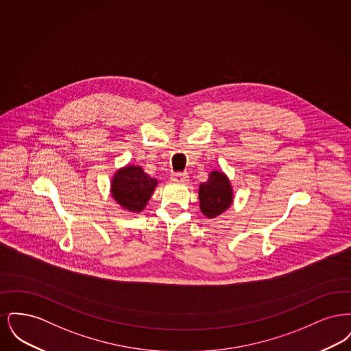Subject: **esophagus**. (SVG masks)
Returning <instances> with one entry per match:
<instances>
[{"mask_svg": "<svg viewBox=\"0 0 351 351\" xmlns=\"http://www.w3.org/2000/svg\"><path fill=\"white\" fill-rule=\"evenodd\" d=\"M171 180L175 183H186L188 182V173L186 172H175L171 176Z\"/></svg>", "mask_w": 351, "mask_h": 351, "instance_id": "obj_1", "label": "esophagus"}]
</instances>
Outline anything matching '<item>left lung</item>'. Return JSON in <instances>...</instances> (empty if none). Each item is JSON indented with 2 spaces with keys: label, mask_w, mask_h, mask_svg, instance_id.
<instances>
[{
  "label": "left lung",
  "mask_w": 351,
  "mask_h": 351,
  "mask_svg": "<svg viewBox=\"0 0 351 351\" xmlns=\"http://www.w3.org/2000/svg\"><path fill=\"white\" fill-rule=\"evenodd\" d=\"M199 200L204 216L215 218L223 213L233 202V188L229 178L221 171H212L208 180L200 184Z\"/></svg>",
  "instance_id": "8db88e82"
}]
</instances>
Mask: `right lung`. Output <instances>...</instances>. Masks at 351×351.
Returning a JSON list of instances; mask_svg holds the SVG:
<instances>
[{
    "label": "right lung",
    "instance_id": "1",
    "mask_svg": "<svg viewBox=\"0 0 351 351\" xmlns=\"http://www.w3.org/2000/svg\"><path fill=\"white\" fill-rule=\"evenodd\" d=\"M158 184L139 166L119 168L112 179V196L125 210L139 213L147 205Z\"/></svg>",
    "mask_w": 351,
    "mask_h": 351
}]
</instances>
